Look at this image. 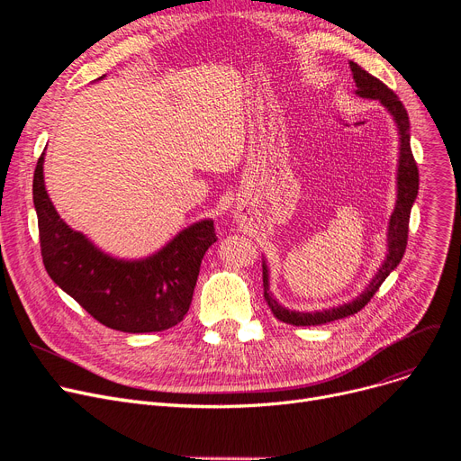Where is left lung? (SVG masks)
<instances>
[{
  "mask_svg": "<svg viewBox=\"0 0 461 461\" xmlns=\"http://www.w3.org/2000/svg\"><path fill=\"white\" fill-rule=\"evenodd\" d=\"M349 67H351L353 80L357 86V95L365 96V99L379 101L386 110H389L391 115L394 117V123H396L398 134H400V158H398V177H396L398 198H396L394 212L391 214L389 235H386L389 252H386L383 265L365 292H362L351 303H346V304L336 306V308H329L323 312H295V310H287V308L280 306L278 301L269 294V271H267V265H265V261H263V297H265V301H267L276 320L289 323V325H297V327L323 325L329 321L342 320V318L353 316V313H357L358 310H362L370 303V299L375 295L379 285L398 267L402 258H403V252L407 247L411 207H413L415 198L419 194V167L413 158V153H411L407 110L403 108L396 93L386 87L381 80L372 77L370 72H366L365 68L353 61H349Z\"/></svg>",
  "mask_w": 461,
  "mask_h": 461,
  "instance_id": "left-lung-1",
  "label": "left lung"
}]
</instances>
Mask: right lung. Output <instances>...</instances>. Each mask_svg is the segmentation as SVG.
Masks as SVG:
<instances>
[{
	"label": "right lung",
	"instance_id": "add662e5",
	"mask_svg": "<svg viewBox=\"0 0 461 461\" xmlns=\"http://www.w3.org/2000/svg\"><path fill=\"white\" fill-rule=\"evenodd\" d=\"M42 164L44 153L33 176V203L50 278L96 321L121 332H158L183 321L203 254L216 243L212 221L188 226L145 259H115L63 222L44 188Z\"/></svg>",
	"mask_w": 461,
	"mask_h": 461
}]
</instances>
